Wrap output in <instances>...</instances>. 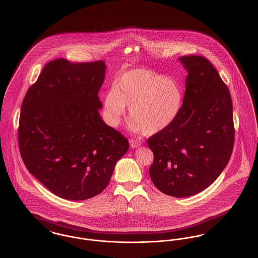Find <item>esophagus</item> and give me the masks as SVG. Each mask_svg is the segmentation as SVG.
Here are the masks:
<instances>
[{
    "instance_id": "obj_1",
    "label": "esophagus",
    "mask_w": 258,
    "mask_h": 258,
    "mask_svg": "<svg viewBox=\"0 0 258 258\" xmlns=\"http://www.w3.org/2000/svg\"><path fill=\"white\" fill-rule=\"evenodd\" d=\"M130 144H131V147L132 148H138L140 145H141V142L139 141V139H130Z\"/></svg>"
}]
</instances>
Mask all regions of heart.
<instances>
[{"label": "heart", "instance_id": "1", "mask_svg": "<svg viewBox=\"0 0 258 258\" xmlns=\"http://www.w3.org/2000/svg\"><path fill=\"white\" fill-rule=\"evenodd\" d=\"M181 103L182 91L176 80L137 69L123 74L106 94L103 114L109 125L117 127L127 107L131 130L151 136L175 120Z\"/></svg>", "mask_w": 258, "mask_h": 258}]
</instances>
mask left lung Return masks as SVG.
I'll return each instance as SVG.
<instances>
[{"instance_id": "1", "label": "left lung", "mask_w": 258, "mask_h": 258, "mask_svg": "<svg viewBox=\"0 0 258 258\" xmlns=\"http://www.w3.org/2000/svg\"><path fill=\"white\" fill-rule=\"evenodd\" d=\"M187 71L182 106L175 120L147 139L154 154V185L175 198L195 196L218 178L231 158L235 128L230 91L213 64L184 56Z\"/></svg>"}]
</instances>
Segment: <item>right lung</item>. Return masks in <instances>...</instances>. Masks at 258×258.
Returning <instances> with one entry per match:
<instances>
[{
  "mask_svg": "<svg viewBox=\"0 0 258 258\" xmlns=\"http://www.w3.org/2000/svg\"><path fill=\"white\" fill-rule=\"evenodd\" d=\"M103 60L49 61L22 101L20 155L51 192L85 200L102 192L128 141L100 117Z\"/></svg>",
  "mask_w": 258,
  "mask_h": 258,
  "instance_id": "obj_1",
  "label": "right lung"
}]
</instances>
